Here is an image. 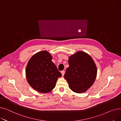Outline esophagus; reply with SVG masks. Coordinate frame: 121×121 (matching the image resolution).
I'll return each mask as SVG.
<instances>
[{
    "instance_id": "1",
    "label": "esophagus",
    "mask_w": 121,
    "mask_h": 121,
    "mask_svg": "<svg viewBox=\"0 0 121 121\" xmlns=\"http://www.w3.org/2000/svg\"><path fill=\"white\" fill-rule=\"evenodd\" d=\"M61 73H62V75L63 76V75H64V74H65V72L64 71H62Z\"/></svg>"
}]
</instances>
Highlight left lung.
<instances>
[{
	"instance_id": "left-lung-1",
	"label": "left lung",
	"mask_w": 121,
	"mask_h": 121,
	"mask_svg": "<svg viewBox=\"0 0 121 121\" xmlns=\"http://www.w3.org/2000/svg\"><path fill=\"white\" fill-rule=\"evenodd\" d=\"M68 63L64 78L69 88L77 93L86 92L97 77V69L94 60L87 53L79 51L69 57Z\"/></svg>"
}]
</instances>
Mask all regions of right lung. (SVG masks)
<instances>
[{"instance_id":"1","label":"right lung","mask_w":121,"mask_h":121,"mask_svg":"<svg viewBox=\"0 0 121 121\" xmlns=\"http://www.w3.org/2000/svg\"><path fill=\"white\" fill-rule=\"evenodd\" d=\"M52 56L47 51H41L30 59L26 68V77L29 84L42 93L52 91L57 80L62 74L52 61Z\"/></svg>"}]
</instances>
